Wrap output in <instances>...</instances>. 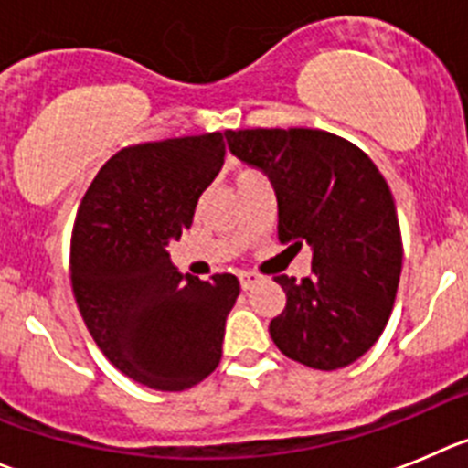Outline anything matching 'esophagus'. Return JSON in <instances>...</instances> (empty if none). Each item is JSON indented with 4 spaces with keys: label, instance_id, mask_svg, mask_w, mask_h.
I'll use <instances>...</instances> for the list:
<instances>
[{
    "label": "esophagus",
    "instance_id": "obj_1",
    "mask_svg": "<svg viewBox=\"0 0 468 468\" xmlns=\"http://www.w3.org/2000/svg\"><path fill=\"white\" fill-rule=\"evenodd\" d=\"M256 282H259V275H256V272H239V286H242L244 292H247V289H251Z\"/></svg>",
    "mask_w": 468,
    "mask_h": 468
}]
</instances>
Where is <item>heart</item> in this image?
<instances>
[{
  "label": "heart",
  "instance_id": "b5f03b06",
  "mask_svg": "<svg viewBox=\"0 0 468 468\" xmlns=\"http://www.w3.org/2000/svg\"><path fill=\"white\" fill-rule=\"evenodd\" d=\"M244 172H250V170H244ZM244 172H239V175H244Z\"/></svg>",
  "mask_w": 468,
  "mask_h": 468
}]
</instances>
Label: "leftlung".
Segmentation results:
<instances>
[{
    "mask_svg": "<svg viewBox=\"0 0 468 468\" xmlns=\"http://www.w3.org/2000/svg\"><path fill=\"white\" fill-rule=\"evenodd\" d=\"M226 142L271 179L280 242L313 251V275L275 277L286 305L271 338L310 368L349 366L385 331L401 275V230L385 176L359 146L324 130H226Z\"/></svg>",
    "mask_w": 468,
    "mask_h": 468,
    "instance_id": "obj_1",
    "label": "left lung"
}]
</instances>
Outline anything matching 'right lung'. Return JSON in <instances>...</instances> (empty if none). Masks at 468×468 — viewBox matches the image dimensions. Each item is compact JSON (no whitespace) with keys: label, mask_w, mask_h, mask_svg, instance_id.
<instances>
[{"label":"right lung","mask_w":468,"mask_h":468,"mask_svg":"<svg viewBox=\"0 0 468 468\" xmlns=\"http://www.w3.org/2000/svg\"><path fill=\"white\" fill-rule=\"evenodd\" d=\"M224 155L221 133L128 146L79 205L69 271L81 317L104 356L151 389H188L221 361L238 277L182 275L167 244L191 229Z\"/></svg>","instance_id":"1"}]
</instances>
